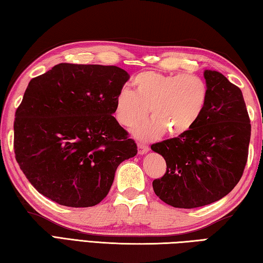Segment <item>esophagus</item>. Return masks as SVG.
Returning <instances> with one entry per match:
<instances>
[{
    "label": "esophagus",
    "mask_w": 263,
    "mask_h": 263,
    "mask_svg": "<svg viewBox=\"0 0 263 263\" xmlns=\"http://www.w3.org/2000/svg\"><path fill=\"white\" fill-rule=\"evenodd\" d=\"M137 146H138V155H145V153H147L148 150H150L148 145L144 144V143H138Z\"/></svg>",
    "instance_id": "1"
}]
</instances>
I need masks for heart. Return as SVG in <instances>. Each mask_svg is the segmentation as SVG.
I'll use <instances>...</instances> for the list:
<instances>
[{
	"instance_id": "obj_1",
	"label": "heart",
	"mask_w": 263,
	"mask_h": 263,
	"mask_svg": "<svg viewBox=\"0 0 263 263\" xmlns=\"http://www.w3.org/2000/svg\"><path fill=\"white\" fill-rule=\"evenodd\" d=\"M133 91L123 88L118 93L115 117L121 126L130 128L150 112L152 117L133 132L141 140L158 138L165 132L171 136L189 132L209 96L205 81L193 74L144 71L133 79Z\"/></svg>"
}]
</instances>
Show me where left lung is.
I'll return each instance as SVG.
<instances>
[{
    "instance_id": "obj_1",
    "label": "left lung",
    "mask_w": 263,
    "mask_h": 263,
    "mask_svg": "<svg viewBox=\"0 0 263 263\" xmlns=\"http://www.w3.org/2000/svg\"><path fill=\"white\" fill-rule=\"evenodd\" d=\"M207 102L196 125L152 144L167 170L152 182L160 199L177 209H195L227 196L239 182L249 156L251 123L240 89L223 74L205 70Z\"/></svg>"
}]
</instances>
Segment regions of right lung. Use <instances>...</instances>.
Returning a JSON list of instances; mask_svg holds the SVG:
<instances>
[{"label":"right lung","mask_w":263,"mask_h":263,"mask_svg":"<svg viewBox=\"0 0 263 263\" xmlns=\"http://www.w3.org/2000/svg\"><path fill=\"white\" fill-rule=\"evenodd\" d=\"M128 79L118 66L62 63L29 81L13 146L41 195L68 207L95 206L106 197L118 166L137 153L112 116Z\"/></svg>","instance_id":"right-lung-1"}]
</instances>
